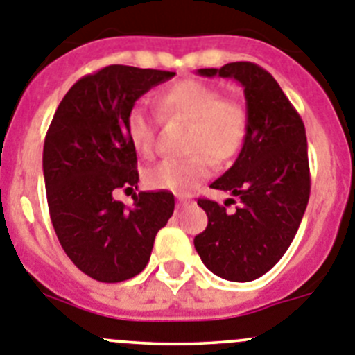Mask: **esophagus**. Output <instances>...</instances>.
<instances>
[{
	"mask_svg": "<svg viewBox=\"0 0 355 355\" xmlns=\"http://www.w3.org/2000/svg\"><path fill=\"white\" fill-rule=\"evenodd\" d=\"M190 200H183V199H181V200H178V207H188V206H190Z\"/></svg>",
	"mask_w": 355,
	"mask_h": 355,
	"instance_id": "1",
	"label": "esophagus"
}]
</instances>
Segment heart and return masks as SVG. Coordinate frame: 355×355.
I'll return each mask as SVG.
<instances>
[{
	"mask_svg": "<svg viewBox=\"0 0 355 355\" xmlns=\"http://www.w3.org/2000/svg\"><path fill=\"white\" fill-rule=\"evenodd\" d=\"M165 114L188 121L187 144L190 155L181 160H162L144 174L153 190H172L187 193L207 180L213 168L229 164L239 155L248 137L250 118L245 103L230 96H220L211 84L183 79L172 84L158 98ZM126 135L142 155L155 149V126L142 103L133 105L125 119Z\"/></svg>",
	"mask_w": 355,
	"mask_h": 355,
	"instance_id": "1",
	"label": "heart"
}]
</instances>
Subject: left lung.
<instances>
[{"instance_id": "1", "label": "left lung", "mask_w": 355, "mask_h": 355, "mask_svg": "<svg viewBox=\"0 0 355 355\" xmlns=\"http://www.w3.org/2000/svg\"><path fill=\"white\" fill-rule=\"evenodd\" d=\"M199 76L241 83L250 126L237 160L211 184L230 191L241 206L227 213L214 200H197L207 227L193 245L211 272L229 282H252L284 257L303 220L311 187L306 130L275 77L259 64L236 61L200 68Z\"/></svg>"}]
</instances>
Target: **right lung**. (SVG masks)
<instances>
[{"label": "right lung", "mask_w": 355, "mask_h": 355, "mask_svg": "<svg viewBox=\"0 0 355 355\" xmlns=\"http://www.w3.org/2000/svg\"><path fill=\"white\" fill-rule=\"evenodd\" d=\"M174 71L109 64L87 73L58 105L44 142L51 222L64 253L103 284L137 276L174 213L167 190L139 191L133 206L114 199L137 188V153L125 119L133 103Z\"/></svg>", "instance_id": "obj_1"}]
</instances>
